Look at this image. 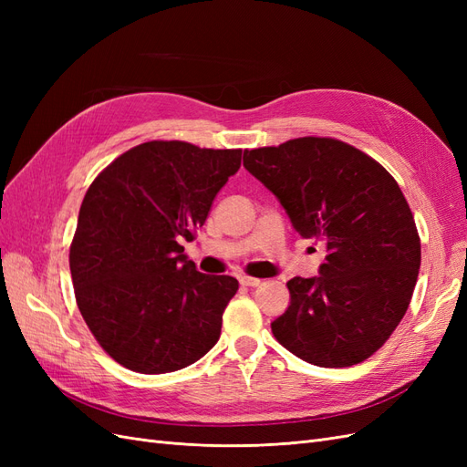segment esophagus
<instances>
[{
    "label": "esophagus",
    "mask_w": 467,
    "mask_h": 467,
    "mask_svg": "<svg viewBox=\"0 0 467 467\" xmlns=\"http://www.w3.org/2000/svg\"><path fill=\"white\" fill-rule=\"evenodd\" d=\"M239 282H242L244 286H251V288H255V286L261 285V280L255 278V276H242V278H239Z\"/></svg>",
    "instance_id": "1"
}]
</instances>
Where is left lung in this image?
<instances>
[{"label": "left lung", "instance_id": "obj_1", "mask_svg": "<svg viewBox=\"0 0 467 467\" xmlns=\"http://www.w3.org/2000/svg\"><path fill=\"white\" fill-rule=\"evenodd\" d=\"M244 165L294 230L327 249L317 276L286 282L290 306L271 323L276 341L323 368L372 357L403 319L420 266L417 225L398 182L335 138L245 150Z\"/></svg>", "mask_w": 467, "mask_h": 467}]
</instances>
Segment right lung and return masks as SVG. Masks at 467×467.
<instances>
[{
  "instance_id": "right-lung-1",
  "label": "right lung",
  "mask_w": 467,
  "mask_h": 467,
  "mask_svg": "<svg viewBox=\"0 0 467 467\" xmlns=\"http://www.w3.org/2000/svg\"><path fill=\"white\" fill-rule=\"evenodd\" d=\"M242 150L140 144L86 192L69 247L78 307L97 343L124 368L165 374L218 343L237 280L202 275L185 255Z\"/></svg>"
}]
</instances>
